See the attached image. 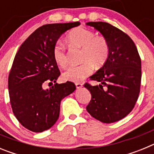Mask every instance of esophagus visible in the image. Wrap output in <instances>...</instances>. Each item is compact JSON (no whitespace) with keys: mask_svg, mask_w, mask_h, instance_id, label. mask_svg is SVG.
I'll return each mask as SVG.
<instances>
[{"mask_svg":"<svg viewBox=\"0 0 154 154\" xmlns=\"http://www.w3.org/2000/svg\"><path fill=\"white\" fill-rule=\"evenodd\" d=\"M75 86L77 89H80V88L83 86V83H82V82H76Z\"/></svg>","mask_w":154,"mask_h":154,"instance_id":"obj_1","label":"esophagus"}]
</instances>
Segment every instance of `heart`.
I'll return each mask as SVG.
<instances>
[{
    "label": "heart",
    "instance_id": "b5f03b06",
    "mask_svg": "<svg viewBox=\"0 0 154 154\" xmlns=\"http://www.w3.org/2000/svg\"><path fill=\"white\" fill-rule=\"evenodd\" d=\"M68 43L72 47L81 48V62L79 65L70 66L63 73L65 80L79 82L86 78L93 71V66L100 68L109 55V45L106 38L96 36L93 31L84 27H77L66 35ZM52 56L55 63L62 68L68 64L67 55L64 45L56 42L53 46Z\"/></svg>",
    "mask_w": 154,
    "mask_h": 154
}]
</instances>
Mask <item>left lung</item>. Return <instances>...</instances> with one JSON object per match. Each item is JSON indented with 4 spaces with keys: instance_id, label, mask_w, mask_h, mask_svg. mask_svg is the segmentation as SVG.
<instances>
[{
    "instance_id": "left-lung-1",
    "label": "left lung",
    "mask_w": 154,
    "mask_h": 154,
    "mask_svg": "<svg viewBox=\"0 0 154 154\" xmlns=\"http://www.w3.org/2000/svg\"><path fill=\"white\" fill-rule=\"evenodd\" d=\"M106 38L109 55L103 67L90 77L99 85L85 83L91 92L86 109L92 117L111 123L126 117L135 106L141 83V59L131 38L103 21L88 22Z\"/></svg>"
}]
</instances>
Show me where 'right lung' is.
Returning a JSON list of instances; mask_svg holds the SVG:
<instances>
[{
	"mask_svg": "<svg viewBox=\"0 0 154 154\" xmlns=\"http://www.w3.org/2000/svg\"><path fill=\"white\" fill-rule=\"evenodd\" d=\"M80 22L45 24L23 42L16 53L9 76L11 106L18 122L41 133L56 123L62 99L75 89L72 82L58 84L60 71L52 56L55 42L65 31ZM54 85L45 90V83Z\"/></svg>",
	"mask_w": 154,
	"mask_h": 154,
	"instance_id": "add662e5",
	"label": "right lung"
}]
</instances>
